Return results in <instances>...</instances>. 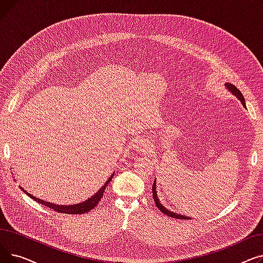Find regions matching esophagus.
<instances>
[{
  "label": "esophagus",
  "mask_w": 263,
  "mask_h": 263,
  "mask_svg": "<svg viewBox=\"0 0 263 263\" xmlns=\"http://www.w3.org/2000/svg\"><path fill=\"white\" fill-rule=\"evenodd\" d=\"M136 149L140 151H144L146 148V142L144 140H137L136 141V145H135Z\"/></svg>",
  "instance_id": "1"
}]
</instances>
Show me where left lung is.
<instances>
[{"instance_id": "left-lung-1", "label": "left lung", "mask_w": 263, "mask_h": 263, "mask_svg": "<svg viewBox=\"0 0 263 263\" xmlns=\"http://www.w3.org/2000/svg\"><path fill=\"white\" fill-rule=\"evenodd\" d=\"M225 88L230 91V93H232L234 97H237V98L239 99V101H241V103L243 104V106H245V100H244V97L242 95V92L234 86L233 84H231V83H225ZM153 195H154V199H155V202L158 206V209H160V211H162L164 214H166L167 216L170 217H174V218H181V219H191V217L186 216V215H181L179 213H176V212H173L168 209H166V206L163 205L158 197V194H157V179H155L154 181V185H153Z\"/></svg>"}]
</instances>
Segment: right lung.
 Segmentation results:
<instances>
[{"label": "right lung", "instance_id": "1", "mask_svg": "<svg viewBox=\"0 0 263 263\" xmlns=\"http://www.w3.org/2000/svg\"><path fill=\"white\" fill-rule=\"evenodd\" d=\"M114 175H115V173H113L112 175H110V177H108V179L105 181V183L100 187V190H99L98 192H97L96 194H93L91 197H89V198L86 199L85 201H82V202L74 203V204H68V205H66V204L52 203V202L43 200V199H40V198H38V197H36V196H33L32 194H30L29 192H26L23 187H21V186H19V187L25 193V194H26L27 196H30L32 199H34L35 201L40 202L41 204L47 205L48 208H51V209H53L54 211L61 212V213H67V214H82V213H86V212L92 210V209L95 208V206L97 205V203H98V202L101 200V198H102V196H103L104 190H105V187L107 186V184L109 183V181L112 180V178H113Z\"/></svg>", "mask_w": 263, "mask_h": 263}]
</instances>
